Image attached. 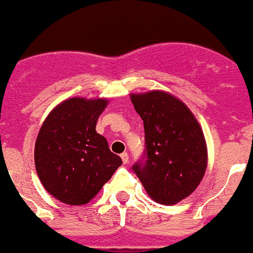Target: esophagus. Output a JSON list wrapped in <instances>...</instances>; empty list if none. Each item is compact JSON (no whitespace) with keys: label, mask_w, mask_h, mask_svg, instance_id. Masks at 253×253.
I'll return each mask as SVG.
<instances>
[{"label":"esophagus","mask_w":253,"mask_h":253,"mask_svg":"<svg viewBox=\"0 0 253 253\" xmlns=\"http://www.w3.org/2000/svg\"><path fill=\"white\" fill-rule=\"evenodd\" d=\"M121 158H122V161H123L124 165H126V163L129 162V155H127L126 152L122 153V155H121Z\"/></svg>","instance_id":"esophagus-1"}]
</instances>
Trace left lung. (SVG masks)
<instances>
[{"instance_id": "obj_1", "label": "left lung", "mask_w": 253, "mask_h": 253, "mask_svg": "<svg viewBox=\"0 0 253 253\" xmlns=\"http://www.w3.org/2000/svg\"><path fill=\"white\" fill-rule=\"evenodd\" d=\"M144 121L146 161L132 167L153 201L174 205L191 195L207 168L202 127L181 100L152 90L130 95Z\"/></svg>"}]
</instances>
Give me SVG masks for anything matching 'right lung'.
Returning a JSON list of instances; mask_svg holds the SVG:
<instances>
[{
  "label": "right lung",
  "instance_id": "obj_1",
  "mask_svg": "<svg viewBox=\"0 0 253 253\" xmlns=\"http://www.w3.org/2000/svg\"><path fill=\"white\" fill-rule=\"evenodd\" d=\"M107 105V98H68L40 127L34 151L36 171L46 191L63 204L86 205L122 166L106 137L96 132Z\"/></svg>",
  "mask_w": 253,
  "mask_h": 253
}]
</instances>
